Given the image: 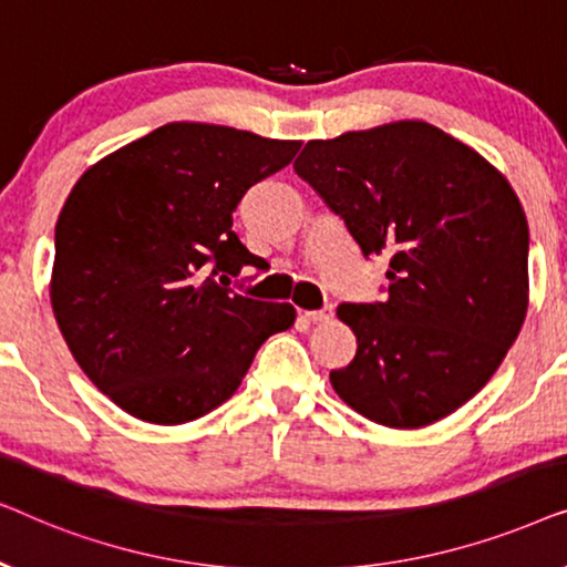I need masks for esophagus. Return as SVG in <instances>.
<instances>
[{
  "label": "esophagus",
  "mask_w": 567,
  "mask_h": 567,
  "mask_svg": "<svg viewBox=\"0 0 567 567\" xmlns=\"http://www.w3.org/2000/svg\"><path fill=\"white\" fill-rule=\"evenodd\" d=\"M305 317L309 322H330L332 317H336V307L324 305L322 309H309V312H305Z\"/></svg>",
  "instance_id": "esophagus-1"
}]
</instances>
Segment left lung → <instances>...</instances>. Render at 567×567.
Instances as JSON below:
<instances>
[{"label": "left lung", "mask_w": 567, "mask_h": 567, "mask_svg": "<svg viewBox=\"0 0 567 567\" xmlns=\"http://www.w3.org/2000/svg\"><path fill=\"white\" fill-rule=\"evenodd\" d=\"M363 258L390 255L386 299L340 305L359 351L330 371L369 421L421 429L483 390L526 317L529 227L506 177L423 121L307 142L293 162Z\"/></svg>", "instance_id": "left-lung-1"}]
</instances>
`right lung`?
Returning <instances> with one entry per match:
<instances>
[{
	"label": "right lung",
	"instance_id": "add662e5",
	"mask_svg": "<svg viewBox=\"0 0 567 567\" xmlns=\"http://www.w3.org/2000/svg\"><path fill=\"white\" fill-rule=\"evenodd\" d=\"M301 142L167 123L92 165L56 221L51 305L69 351L138 421L181 425L229 400L291 305L235 291L262 268L231 214Z\"/></svg>",
	"mask_w": 567,
	"mask_h": 567
}]
</instances>
